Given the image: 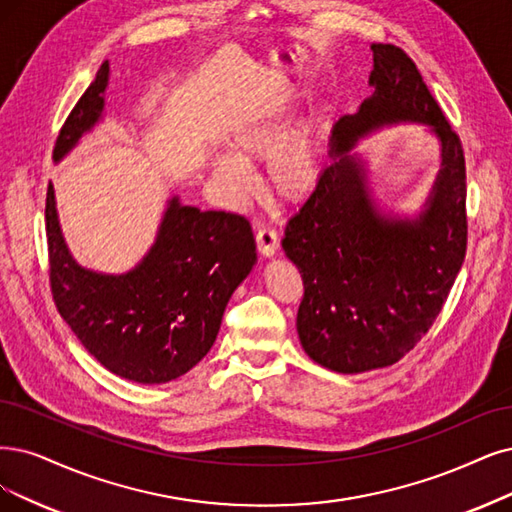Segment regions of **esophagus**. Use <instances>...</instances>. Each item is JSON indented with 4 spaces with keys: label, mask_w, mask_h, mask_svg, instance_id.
Wrapping results in <instances>:
<instances>
[{
    "label": "esophagus",
    "mask_w": 512,
    "mask_h": 512,
    "mask_svg": "<svg viewBox=\"0 0 512 512\" xmlns=\"http://www.w3.org/2000/svg\"><path fill=\"white\" fill-rule=\"evenodd\" d=\"M257 246H259V253L263 257H274L278 251V234L274 227L270 225H259L257 227V234H255Z\"/></svg>",
    "instance_id": "obj_1"
}]
</instances>
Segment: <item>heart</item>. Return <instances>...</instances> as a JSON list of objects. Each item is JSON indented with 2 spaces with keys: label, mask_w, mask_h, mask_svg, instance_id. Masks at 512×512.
Masks as SVG:
<instances>
[{
  "label": "heart",
  "mask_w": 512,
  "mask_h": 512,
  "mask_svg": "<svg viewBox=\"0 0 512 512\" xmlns=\"http://www.w3.org/2000/svg\"><path fill=\"white\" fill-rule=\"evenodd\" d=\"M297 90H278L246 109L227 137V151L211 160L221 192L238 202L251 194L249 164L266 158V183L285 202L306 200L320 179V122L316 113L301 116L291 130Z\"/></svg>",
  "instance_id": "1"
}]
</instances>
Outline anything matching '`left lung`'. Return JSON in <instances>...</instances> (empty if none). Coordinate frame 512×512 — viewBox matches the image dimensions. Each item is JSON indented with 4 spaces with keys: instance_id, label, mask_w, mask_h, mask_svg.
Wrapping results in <instances>:
<instances>
[{
    "instance_id": "1",
    "label": "left lung",
    "mask_w": 512,
    "mask_h": 512,
    "mask_svg": "<svg viewBox=\"0 0 512 512\" xmlns=\"http://www.w3.org/2000/svg\"><path fill=\"white\" fill-rule=\"evenodd\" d=\"M373 94L329 137L331 164L289 219L282 249L304 278L301 348L337 373L394 365L432 327L466 255L464 149L409 56L373 44ZM396 123H422L440 141L442 166L415 216L374 200L357 141Z\"/></svg>"
}]
</instances>
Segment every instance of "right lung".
I'll return each mask as SVG.
<instances>
[{
  "label": "right lung",
  "instance_id": "add662e5",
  "mask_svg": "<svg viewBox=\"0 0 512 512\" xmlns=\"http://www.w3.org/2000/svg\"><path fill=\"white\" fill-rule=\"evenodd\" d=\"M109 63L73 107L54 147L61 162L105 116ZM54 304L82 346L124 380L166 384L213 348L227 301L257 263L244 217L200 211L170 196L156 240L135 268L107 274L80 266L65 242L54 187L46 198Z\"/></svg>",
  "mask_w": 512,
  "mask_h": 512
}]
</instances>
